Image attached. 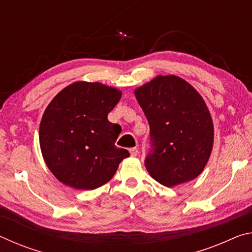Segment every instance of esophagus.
<instances>
[{
    "label": "esophagus",
    "instance_id": "obj_1",
    "mask_svg": "<svg viewBox=\"0 0 252 252\" xmlns=\"http://www.w3.org/2000/svg\"><path fill=\"white\" fill-rule=\"evenodd\" d=\"M129 151H130L131 157H136L139 155V151H138V149H136V148H131Z\"/></svg>",
    "mask_w": 252,
    "mask_h": 252
}]
</instances>
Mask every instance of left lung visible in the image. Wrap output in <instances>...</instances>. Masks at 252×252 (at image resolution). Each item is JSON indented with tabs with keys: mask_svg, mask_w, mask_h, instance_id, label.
<instances>
[{
	"mask_svg": "<svg viewBox=\"0 0 252 252\" xmlns=\"http://www.w3.org/2000/svg\"><path fill=\"white\" fill-rule=\"evenodd\" d=\"M134 94L150 126L144 161L150 176L165 187L197 178L213 147V123L202 96L176 75H158Z\"/></svg>",
	"mask_w": 252,
	"mask_h": 252,
	"instance_id": "8db88e82",
	"label": "left lung"
}]
</instances>
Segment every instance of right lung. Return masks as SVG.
Masks as SVG:
<instances>
[{
	"instance_id": "add662e5",
	"label": "right lung",
	"mask_w": 252,
	"mask_h": 252,
	"mask_svg": "<svg viewBox=\"0 0 252 252\" xmlns=\"http://www.w3.org/2000/svg\"><path fill=\"white\" fill-rule=\"evenodd\" d=\"M121 91L99 82L79 81L59 92L42 117V156L59 181L93 190L110 181L130 156L116 147L121 126L108 120Z\"/></svg>"
}]
</instances>
